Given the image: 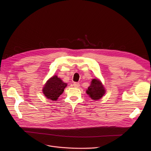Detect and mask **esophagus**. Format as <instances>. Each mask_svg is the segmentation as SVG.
Wrapping results in <instances>:
<instances>
[{"label": "esophagus", "mask_w": 151, "mask_h": 151, "mask_svg": "<svg viewBox=\"0 0 151 151\" xmlns=\"http://www.w3.org/2000/svg\"><path fill=\"white\" fill-rule=\"evenodd\" d=\"M80 84H79L78 83H73V86L75 87V88H79V87H80Z\"/></svg>", "instance_id": "34e87169"}]
</instances>
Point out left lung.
<instances>
[{"instance_id":"8db88e82","label":"left lung","mask_w":151,"mask_h":151,"mask_svg":"<svg viewBox=\"0 0 151 151\" xmlns=\"http://www.w3.org/2000/svg\"><path fill=\"white\" fill-rule=\"evenodd\" d=\"M91 85L86 91L87 94L94 100L100 99L105 93V89L99 79H92Z\"/></svg>"}]
</instances>
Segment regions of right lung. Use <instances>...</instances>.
Instances as JSON below:
<instances>
[{
  "mask_svg": "<svg viewBox=\"0 0 151 151\" xmlns=\"http://www.w3.org/2000/svg\"><path fill=\"white\" fill-rule=\"evenodd\" d=\"M67 84L63 83L60 78L54 75L47 81L43 88L45 96L51 100L56 101L64 91Z\"/></svg>",
  "mask_w": 151,
  "mask_h": 151,
  "instance_id": "1",
  "label": "right lung"
}]
</instances>
